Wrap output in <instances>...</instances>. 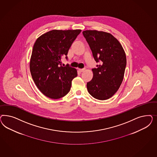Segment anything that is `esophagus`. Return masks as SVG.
<instances>
[{
    "instance_id": "1",
    "label": "esophagus",
    "mask_w": 157,
    "mask_h": 157,
    "mask_svg": "<svg viewBox=\"0 0 157 157\" xmlns=\"http://www.w3.org/2000/svg\"><path fill=\"white\" fill-rule=\"evenodd\" d=\"M85 70V68H82V69H79V71L80 72H83Z\"/></svg>"
}]
</instances>
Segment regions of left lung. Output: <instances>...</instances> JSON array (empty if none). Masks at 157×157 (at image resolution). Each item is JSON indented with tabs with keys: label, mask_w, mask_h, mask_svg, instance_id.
<instances>
[{
	"label": "left lung",
	"mask_w": 157,
	"mask_h": 157,
	"mask_svg": "<svg viewBox=\"0 0 157 157\" xmlns=\"http://www.w3.org/2000/svg\"><path fill=\"white\" fill-rule=\"evenodd\" d=\"M92 51L97 68L87 89L97 100H108L119 90L123 80L127 64L125 53L121 44L111 34L97 30L82 32Z\"/></svg>",
	"instance_id": "obj_1"
}]
</instances>
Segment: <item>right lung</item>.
<instances>
[{
  "mask_svg": "<svg viewBox=\"0 0 157 157\" xmlns=\"http://www.w3.org/2000/svg\"><path fill=\"white\" fill-rule=\"evenodd\" d=\"M81 30H53L39 37L34 44L30 71L34 82L43 94L59 99L70 90L77 71L67 64L62 66L72 44Z\"/></svg>",
  "mask_w": 157,
  "mask_h": 157,
  "instance_id": "add662e5",
  "label": "right lung"
}]
</instances>
